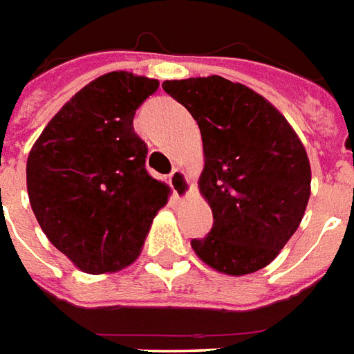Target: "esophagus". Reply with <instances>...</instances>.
<instances>
[{
	"label": "esophagus",
	"instance_id": "1",
	"mask_svg": "<svg viewBox=\"0 0 354 354\" xmlns=\"http://www.w3.org/2000/svg\"><path fill=\"white\" fill-rule=\"evenodd\" d=\"M169 185H171L173 192L179 200H185V198H189L192 194V183H190L189 175L179 167L173 169L171 175H169Z\"/></svg>",
	"mask_w": 354,
	"mask_h": 354
}]
</instances>
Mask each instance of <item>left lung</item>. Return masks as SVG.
<instances>
[{
	"label": "left lung",
	"mask_w": 354,
	"mask_h": 354,
	"mask_svg": "<svg viewBox=\"0 0 354 354\" xmlns=\"http://www.w3.org/2000/svg\"><path fill=\"white\" fill-rule=\"evenodd\" d=\"M198 122L204 169L198 189L213 229L190 245L213 270L244 277L277 259L301 223L310 164L282 112L248 85L221 76L162 84Z\"/></svg>",
	"instance_id": "8db88e82"
}]
</instances>
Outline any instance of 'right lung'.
Listing matches in <instances>:
<instances>
[{
    "label": "right lung",
    "mask_w": 354,
    "mask_h": 354,
    "mask_svg": "<svg viewBox=\"0 0 354 354\" xmlns=\"http://www.w3.org/2000/svg\"><path fill=\"white\" fill-rule=\"evenodd\" d=\"M160 82L109 72L82 87L45 125L26 162L39 227L87 274L131 265L171 189L145 169L133 116Z\"/></svg>",
    "instance_id": "add662e5"
}]
</instances>
